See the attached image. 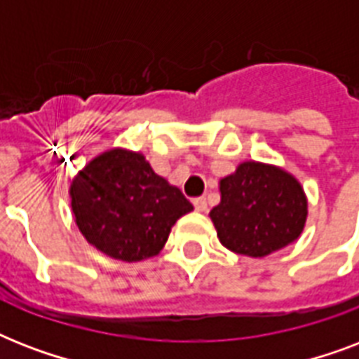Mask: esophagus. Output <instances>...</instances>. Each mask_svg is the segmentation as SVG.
Wrapping results in <instances>:
<instances>
[{
	"label": "esophagus",
	"mask_w": 359,
	"mask_h": 359,
	"mask_svg": "<svg viewBox=\"0 0 359 359\" xmlns=\"http://www.w3.org/2000/svg\"><path fill=\"white\" fill-rule=\"evenodd\" d=\"M194 207H196L197 212H205L208 208L207 199H205V197H196V199H194Z\"/></svg>",
	"instance_id": "esophagus-1"
}]
</instances>
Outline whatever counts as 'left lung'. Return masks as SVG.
Masks as SVG:
<instances>
[{"mask_svg":"<svg viewBox=\"0 0 359 359\" xmlns=\"http://www.w3.org/2000/svg\"><path fill=\"white\" fill-rule=\"evenodd\" d=\"M222 201L210 210L219 242L248 257H264L304 231L307 199L300 182L276 165L240 163L219 182Z\"/></svg>","mask_w":359,"mask_h":359,"instance_id":"obj_1","label":"left lung"}]
</instances>
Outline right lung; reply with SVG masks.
Returning <instances> with one entry per match:
<instances>
[{
	"mask_svg": "<svg viewBox=\"0 0 359 359\" xmlns=\"http://www.w3.org/2000/svg\"><path fill=\"white\" fill-rule=\"evenodd\" d=\"M70 205L87 242L126 262L158 255L175 222L194 210L143 154L124 149L104 152L76 175Z\"/></svg>",
	"mask_w": 359,
	"mask_h": 359,
	"instance_id": "1",
	"label": "right lung"
}]
</instances>
